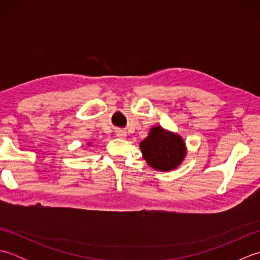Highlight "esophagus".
<instances>
[{"instance_id": "obj_1", "label": "esophagus", "mask_w": 260, "mask_h": 260, "mask_svg": "<svg viewBox=\"0 0 260 260\" xmlns=\"http://www.w3.org/2000/svg\"><path fill=\"white\" fill-rule=\"evenodd\" d=\"M116 136H117L118 139H126L127 134H126V132L123 129H117L116 131Z\"/></svg>"}]
</instances>
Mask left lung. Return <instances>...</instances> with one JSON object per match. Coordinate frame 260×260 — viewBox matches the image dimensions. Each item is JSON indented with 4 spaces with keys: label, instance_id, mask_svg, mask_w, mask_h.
<instances>
[{
    "label": "left lung",
    "instance_id": "left-lung-1",
    "mask_svg": "<svg viewBox=\"0 0 260 260\" xmlns=\"http://www.w3.org/2000/svg\"><path fill=\"white\" fill-rule=\"evenodd\" d=\"M140 148L146 163L159 172L179 168L187 153L183 137L161 125L151 127L146 139L140 143Z\"/></svg>",
    "mask_w": 260,
    "mask_h": 260
}]
</instances>
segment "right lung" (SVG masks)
I'll return each instance as SVG.
<instances>
[{
  "instance_id": "obj_1",
  "label": "right lung",
  "mask_w": 260,
  "mask_h": 260,
  "mask_svg": "<svg viewBox=\"0 0 260 260\" xmlns=\"http://www.w3.org/2000/svg\"><path fill=\"white\" fill-rule=\"evenodd\" d=\"M87 146H91V143L89 142V143H88V144H87Z\"/></svg>"
}]
</instances>
